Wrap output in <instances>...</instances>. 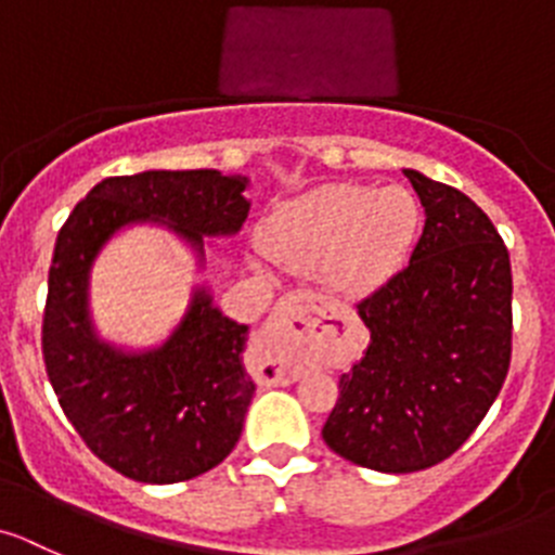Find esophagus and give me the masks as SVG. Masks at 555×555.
<instances>
[{
    "mask_svg": "<svg viewBox=\"0 0 555 555\" xmlns=\"http://www.w3.org/2000/svg\"><path fill=\"white\" fill-rule=\"evenodd\" d=\"M307 312H323V301L312 293H289L276 304L273 314L262 328L257 359H260V383L266 386H287L301 375L304 353L309 341ZM302 318L304 330L294 328V320Z\"/></svg>",
    "mask_w": 555,
    "mask_h": 555,
    "instance_id": "1",
    "label": "esophagus"
}]
</instances>
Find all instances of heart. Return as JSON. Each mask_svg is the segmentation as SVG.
<instances>
[{
    "mask_svg": "<svg viewBox=\"0 0 555 555\" xmlns=\"http://www.w3.org/2000/svg\"><path fill=\"white\" fill-rule=\"evenodd\" d=\"M422 207L405 185L331 183L284 202L260 243L284 268H318L334 293L366 295L402 271L416 246Z\"/></svg>",
    "mask_w": 555,
    "mask_h": 555,
    "instance_id": "obj_1",
    "label": "heart"
}]
</instances>
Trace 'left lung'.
Wrapping results in <instances>:
<instances>
[{
    "instance_id": "left-lung-1",
    "label": "left lung",
    "mask_w": 555,
    "mask_h": 555,
    "mask_svg": "<svg viewBox=\"0 0 555 555\" xmlns=\"http://www.w3.org/2000/svg\"><path fill=\"white\" fill-rule=\"evenodd\" d=\"M424 207L411 262L359 304L370 345L339 377L331 452L413 474L457 452L499 397L512 356L509 251L463 191L402 169Z\"/></svg>"
}]
</instances>
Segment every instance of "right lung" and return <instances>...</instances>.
I'll return each mask as SVG.
<instances>
[{
    "mask_svg": "<svg viewBox=\"0 0 555 555\" xmlns=\"http://www.w3.org/2000/svg\"><path fill=\"white\" fill-rule=\"evenodd\" d=\"M246 189L248 178L216 169L106 178L56 235L43 314L46 372L90 452L133 481L194 479L235 449L254 397L243 366L248 325L224 318L199 284L160 345L117 348L92 323V266L117 232L155 224L175 232L205 268V237H232L246 221Z\"/></svg>",
    "mask_w": 555,
    "mask_h": 555,
    "instance_id": "obj_1",
    "label": "right lung"
}]
</instances>
